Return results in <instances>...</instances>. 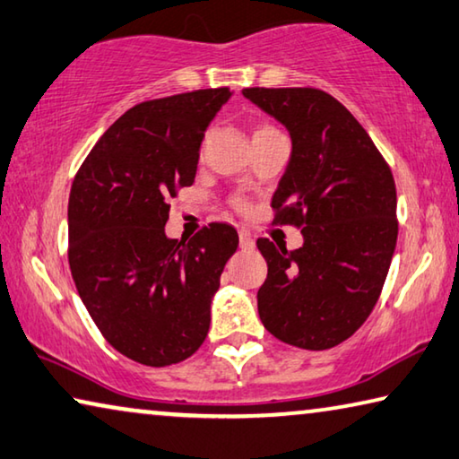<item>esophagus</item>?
Instances as JSON below:
<instances>
[{"label": "esophagus", "mask_w": 459, "mask_h": 459, "mask_svg": "<svg viewBox=\"0 0 459 459\" xmlns=\"http://www.w3.org/2000/svg\"><path fill=\"white\" fill-rule=\"evenodd\" d=\"M238 245H241V249H253L255 247V238L249 230H238Z\"/></svg>", "instance_id": "1"}]
</instances>
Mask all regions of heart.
<instances>
[{
  "mask_svg": "<svg viewBox=\"0 0 459 459\" xmlns=\"http://www.w3.org/2000/svg\"><path fill=\"white\" fill-rule=\"evenodd\" d=\"M267 130H275V128H272V126H259L257 130H255V134H261V133H267ZM255 134H253V136H255ZM235 206L237 208H245V202L243 200H235Z\"/></svg>",
  "mask_w": 459,
  "mask_h": 459,
  "instance_id": "1",
  "label": "heart"
}]
</instances>
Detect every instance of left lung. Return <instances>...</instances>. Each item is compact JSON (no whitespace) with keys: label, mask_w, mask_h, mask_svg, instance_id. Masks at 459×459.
I'll return each mask as SVG.
<instances>
[{"label":"left lung","mask_w":459,"mask_h":459,"mask_svg":"<svg viewBox=\"0 0 459 459\" xmlns=\"http://www.w3.org/2000/svg\"><path fill=\"white\" fill-rule=\"evenodd\" d=\"M243 96L288 128L292 157L272 198L273 224L304 245L259 238L267 278L259 318L283 343L323 351L366 323L394 255L396 186L353 114L316 87H247Z\"/></svg>","instance_id":"8db88e82"}]
</instances>
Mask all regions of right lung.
<instances>
[{
    "mask_svg": "<svg viewBox=\"0 0 459 459\" xmlns=\"http://www.w3.org/2000/svg\"><path fill=\"white\" fill-rule=\"evenodd\" d=\"M229 87L143 101L93 144L69 194V267L87 312L116 351L151 368L190 358L237 251L230 224L167 238L171 198L194 184L204 133Z\"/></svg>",
    "mask_w": 459,
    "mask_h": 459,
    "instance_id": "obj_1",
    "label": "right lung"
}]
</instances>
